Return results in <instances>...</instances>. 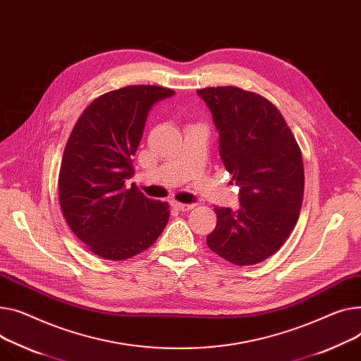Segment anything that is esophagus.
<instances>
[{"label": "esophagus", "instance_id": "34e87169", "mask_svg": "<svg viewBox=\"0 0 361 361\" xmlns=\"http://www.w3.org/2000/svg\"><path fill=\"white\" fill-rule=\"evenodd\" d=\"M171 204H173V207L174 209H177V210H180V212H188V210H191L195 207V204H184V203H180V202H171Z\"/></svg>", "mask_w": 361, "mask_h": 361}]
</instances>
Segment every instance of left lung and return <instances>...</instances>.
<instances>
[{"instance_id": "left-lung-1", "label": "left lung", "mask_w": 361, "mask_h": 361, "mask_svg": "<svg viewBox=\"0 0 361 361\" xmlns=\"http://www.w3.org/2000/svg\"><path fill=\"white\" fill-rule=\"evenodd\" d=\"M197 94L212 113L241 204L214 207L218 224L206 243L226 261L252 266L279 251L296 226L305 188L302 154L280 111L261 95L238 87Z\"/></svg>"}]
</instances>
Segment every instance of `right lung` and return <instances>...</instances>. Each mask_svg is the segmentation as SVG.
Instances as JSON below:
<instances>
[{
    "label": "right lung",
    "instance_id": "obj_1",
    "mask_svg": "<svg viewBox=\"0 0 361 361\" xmlns=\"http://www.w3.org/2000/svg\"><path fill=\"white\" fill-rule=\"evenodd\" d=\"M173 90L130 85L94 100L81 114L62 157L59 202L71 231L106 259L149 248L170 219V207L126 184L151 109Z\"/></svg>",
    "mask_w": 361,
    "mask_h": 361
}]
</instances>
